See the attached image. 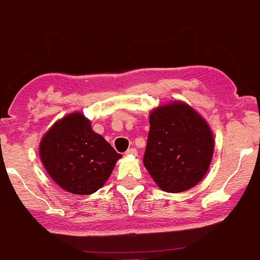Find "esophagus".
I'll list each match as a JSON object with an SVG mask.
<instances>
[{"mask_svg":"<svg viewBox=\"0 0 260 260\" xmlns=\"http://www.w3.org/2000/svg\"><path fill=\"white\" fill-rule=\"evenodd\" d=\"M126 156H136L138 155V150L136 148H129V150L125 152Z\"/></svg>","mask_w":260,"mask_h":260,"instance_id":"obj_1","label":"esophagus"}]
</instances>
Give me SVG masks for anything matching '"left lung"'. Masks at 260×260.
I'll return each instance as SVG.
<instances>
[{
  "mask_svg": "<svg viewBox=\"0 0 260 260\" xmlns=\"http://www.w3.org/2000/svg\"><path fill=\"white\" fill-rule=\"evenodd\" d=\"M214 151L206 120L186 102L173 101L151 110L143 163L167 193L191 189L205 177Z\"/></svg>",
  "mask_w": 260,
  "mask_h": 260,
  "instance_id": "left-lung-1",
  "label": "left lung"
}]
</instances>
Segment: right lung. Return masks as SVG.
<instances>
[{"mask_svg": "<svg viewBox=\"0 0 260 260\" xmlns=\"http://www.w3.org/2000/svg\"><path fill=\"white\" fill-rule=\"evenodd\" d=\"M39 155L52 181L79 196L102 187L121 158L81 112L67 114L47 131Z\"/></svg>", "mask_w": 260, "mask_h": 260, "instance_id": "1", "label": "right lung"}]
</instances>
